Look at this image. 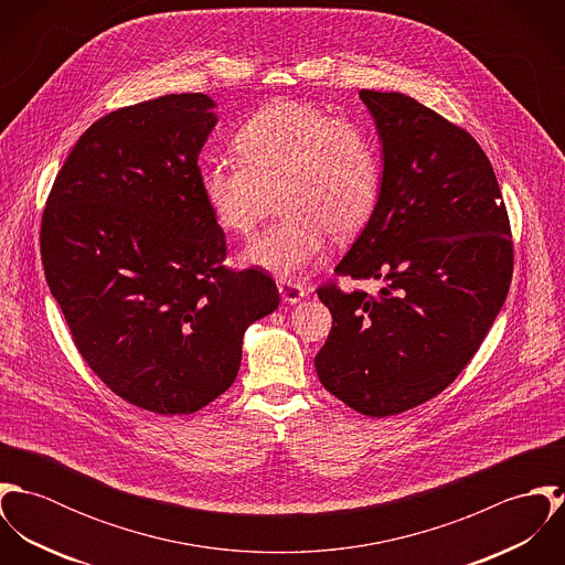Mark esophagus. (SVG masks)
<instances>
[{
	"label": "esophagus",
	"mask_w": 565,
	"mask_h": 565,
	"mask_svg": "<svg viewBox=\"0 0 565 565\" xmlns=\"http://www.w3.org/2000/svg\"><path fill=\"white\" fill-rule=\"evenodd\" d=\"M278 291L282 296V302H287V305H296V302H300L309 294V289L305 285L294 282V280H280L278 282Z\"/></svg>",
	"instance_id": "obj_1"
}]
</instances>
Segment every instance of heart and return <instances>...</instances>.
<instances>
[{
    "label": "heart",
    "mask_w": 565,
    "mask_h": 565,
    "mask_svg": "<svg viewBox=\"0 0 565 565\" xmlns=\"http://www.w3.org/2000/svg\"><path fill=\"white\" fill-rule=\"evenodd\" d=\"M237 161L202 167L200 189L215 222L249 237L271 206L280 220L243 252L247 265L298 278L322 258L328 235L348 239L374 215L383 162L374 135L320 106L276 99L243 121Z\"/></svg>",
    "instance_id": "obj_1"
}]
</instances>
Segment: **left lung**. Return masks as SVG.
Returning <instances> with one entry per match:
<instances>
[{
    "mask_svg": "<svg viewBox=\"0 0 565 565\" xmlns=\"http://www.w3.org/2000/svg\"><path fill=\"white\" fill-rule=\"evenodd\" d=\"M359 97L383 143V186L334 274L387 285L379 296L318 289L332 328L316 370L341 403L387 417L441 394L477 354L509 294L513 243L470 132L404 93Z\"/></svg>",
    "mask_w": 565,
    "mask_h": 565,
    "instance_id": "1",
    "label": "left lung"
}]
</instances>
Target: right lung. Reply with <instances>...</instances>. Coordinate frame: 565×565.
I'll return each mask as SVG.
<instances>
[{
    "label": "right lung",
    "mask_w": 565,
    "mask_h": 565,
    "mask_svg": "<svg viewBox=\"0 0 565 565\" xmlns=\"http://www.w3.org/2000/svg\"><path fill=\"white\" fill-rule=\"evenodd\" d=\"M204 93L97 119L50 191L41 258L74 343L126 403L186 415L237 379L245 328L280 298L269 274L224 267L226 235L200 189L217 124Z\"/></svg>",
    "instance_id": "right-lung-1"
}]
</instances>
